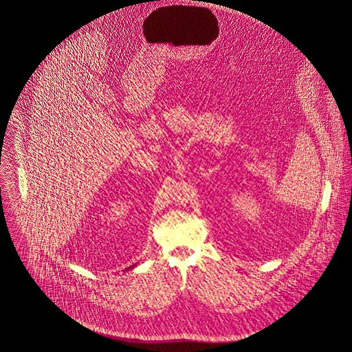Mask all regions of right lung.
Listing matches in <instances>:
<instances>
[{"instance_id": "obj_1", "label": "right lung", "mask_w": 352, "mask_h": 352, "mask_svg": "<svg viewBox=\"0 0 352 352\" xmlns=\"http://www.w3.org/2000/svg\"><path fill=\"white\" fill-rule=\"evenodd\" d=\"M132 267H135V265H131V267H129V268H132ZM129 268H126V270H129Z\"/></svg>"}]
</instances>
